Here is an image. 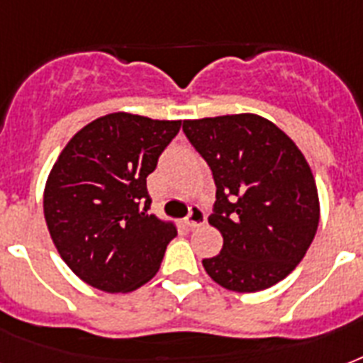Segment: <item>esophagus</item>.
Returning <instances> with one entry per match:
<instances>
[{
	"label": "esophagus",
	"mask_w": 363,
	"mask_h": 363,
	"mask_svg": "<svg viewBox=\"0 0 363 363\" xmlns=\"http://www.w3.org/2000/svg\"><path fill=\"white\" fill-rule=\"evenodd\" d=\"M186 226L188 228H199L203 226L205 224V213L201 207H198V205H194V207H190V213H188L186 216Z\"/></svg>",
	"instance_id": "esophagus-1"
}]
</instances>
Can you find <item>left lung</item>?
<instances>
[{"mask_svg":"<svg viewBox=\"0 0 363 363\" xmlns=\"http://www.w3.org/2000/svg\"><path fill=\"white\" fill-rule=\"evenodd\" d=\"M182 131L213 171L209 224L224 238L203 259L207 275L233 292H259L290 275L315 239L320 205L315 177L296 143L258 115L184 121Z\"/></svg>","mask_w":363,"mask_h":363,"instance_id":"8db88e82","label":"left lung"}]
</instances>
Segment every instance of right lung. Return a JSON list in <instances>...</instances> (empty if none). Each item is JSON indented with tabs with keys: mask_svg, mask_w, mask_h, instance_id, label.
I'll return each mask as SVG.
<instances>
[{
	"mask_svg": "<svg viewBox=\"0 0 363 363\" xmlns=\"http://www.w3.org/2000/svg\"><path fill=\"white\" fill-rule=\"evenodd\" d=\"M181 121L111 113L71 137L45 186V220L60 256L104 292H131L156 275L177 235L150 213L147 177Z\"/></svg>",
	"mask_w": 363,
	"mask_h": 363,
	"instance_id": "obj_1",
	"label": "right lung"
}]
</instances>
